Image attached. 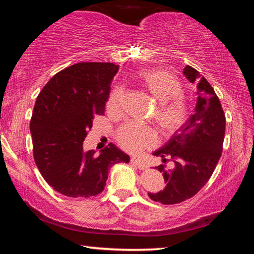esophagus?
Returning a JSON list of instances; mask_svg holds the SVG:
<instances>
[{
  "instance_id": "1",
  "label": "esophagus",
  "mask_w": 254,
  "mask_h": 254,
  "mask_svg": "<svg viewBox=\"0 0 254 254\" xmlns=\"http://www.w3.org/2000/svg\"><path fill=\"white\" fill-rule=\"evenodd\" d=\"M131 163L133 166H135V167H137V168L139 169H141V170H145L148 168V166L145 165L144 162H142V161H140L139 159H135V158H132L131 159Z\"/></svg>"
}]
</instances>
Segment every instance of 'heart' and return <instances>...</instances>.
<instances>
[{
	"label": "heart",
	"instance_id": "obj_1",
	"mask_svg": "<svg viewBox=\"0 0 254 254\" xmlns=\"http://www.w3.org/2000/svg\"><path fill=\"white\" fill-rule=\"evenodd\" d=\"M134 79L142 91L158 103L154 109V123L163 136L173 135L188 119V106L183 98L184 88L179 79L165 69H141ZM124 89L121 86L111 92L106 102V110L111 114L122 111ZM120 147L131 153H140L156 143V132L150 127L126 123L117 132Z\"/></svg>",
	"mask_w": 254,
	"mask_h": 254
}]
</instances>
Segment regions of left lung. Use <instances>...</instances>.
I'll return each instance as SVG.
<instances>
[{
  "instance_id": "obj_1",
  "label": "left lung",
  "mask_w": 254,
  "mask_h": 254,
  "mask_svg": "<svg viewBox=\"0 0 254 254\" xmlns=\"http://www.w3.org/2000/svg\"><path fill=\"white\" fill-rule=\"evenodd\" d=\"M184 75L196 84L197 104L194 113L154 156L168 158L175 163L167 170L160 165L166 187L149 197L163 205L178 204L195 196L208 182L222 156L225 135V114L221 102L204 76L195 68L186 66Z\"/></svg>"
}]
</instances>
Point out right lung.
<instances>
[{
    "label": "right lung",
    "instance_id": "1",
    "mask_svg": "<svg viewBox=\"0 0 254 254\" xmlns=\"http://www.w3.org/2000/svg\"><path fill=\"white\" fill-rule=\"evenodd\" d=\"M118 70L112 63L75 64L57 72L37 97L30 121L33 158L42 177L60 194L96 196L111 166L130 161L112 143L100 156L83 149L94 118L104 114Z\"/></svg>",
    "mask_w": 254,
    "mask_h": 254
}]
</instances>
